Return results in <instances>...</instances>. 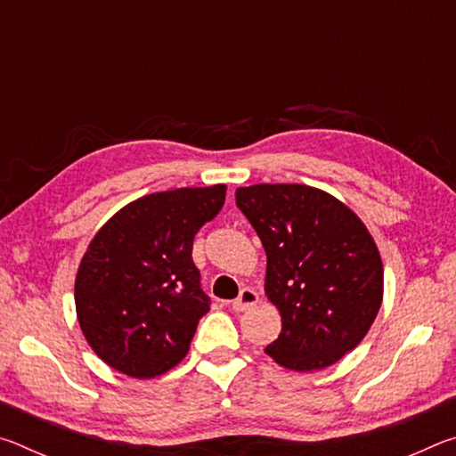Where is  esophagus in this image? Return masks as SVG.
<instances>
[{"label":"esophagus","mask_w":456,"mask_h":456,"mask_svg":"<svg viewBox=\"0 0 456 456\" xmlns=\"http://www.w3.org/2000/svg\"><path fill=\"white\" fill-rule=\"evenodd\" d=\"M257 302H259V293L251 288H245L241 289V293H239V297L231 302V307H233L235 312H247L251 310Z\"/></svg>","instance_id":"esophagus-1"}]
</instances>
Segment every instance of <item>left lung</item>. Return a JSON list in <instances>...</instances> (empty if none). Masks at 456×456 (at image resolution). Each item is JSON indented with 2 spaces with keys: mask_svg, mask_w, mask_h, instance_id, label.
<instances>
[{
  "mask_svg": "<svg viewBox=\"0 0 456 456\" xmlns=\"http://www.w3.org/2000/svg\"><path fill=\"white\" fill-rule=\"evenodd\" d=\"M235 203L264 243L265 293L281 314V334L265 354L296 372L336 364L382 304L372 235L336 197L305 184L241 187Z\"/></svg>",
  "mask_w": 456,
  "mask_h": 456,
  "instance_id": "obj_1",
  "label": "left lung"
}]
</instances>
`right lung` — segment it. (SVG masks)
<instances>
[{
  "label": "right lung",
  "mask_w": 456,
  "mask_h": 456,
  "mask_svg": "<svg viewBox=\"0 0 456 456\" xmlns=\"http://www.w3.org/2000/svg\"><path fill=\"white\" fill-rule=\"evenodd\" d=\"M225 184L152 192L98 231L76 275V314L90 348L133 378L187 356L211 299L192 264V239L225 203Z\"/></svg>",
  "instance_id": "add662e5"
}]
</instances>
